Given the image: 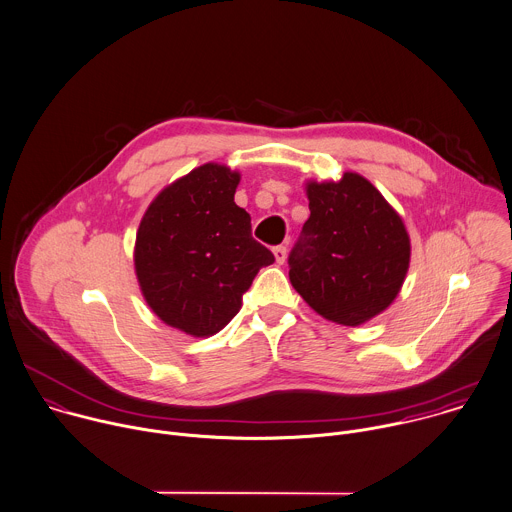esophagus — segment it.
<instances>
[{
	"label": "esophagus",
	"mask_w": 512,
	"mask_h": 512,
	"mask_svg": "<svg viewBox=\"0 0 512 512\" xmlns=\"http://www.w3.org/2000/svg\"><path fill=\"white\" fill-rule=\"evenodd\" d=\"M272 252H274V258H276V262H278V264H284V262H286V256H288L286 246H274V248H272Z\"/></svg>",
	"instance_id": "obj_1"
}]
</instances>
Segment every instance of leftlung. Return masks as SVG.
Here are the masks:
<instances>
[{"instance_id": "1", "label": "left lung", "mask_w": 512, "mask_h": 512, "mask_svg": "<svg viewBox=\"0 0 512 512\" xmlns=\"http://www.w3.org/2000/svg\"><path fill=\"white\" fill-rule=\"evenodd\" d=\"M310 218L288 266L296 292L326 320L358 326L386 310L402 288L410 240L402 218L362 176L308 182Z\"/></svg>"}]
</instances>
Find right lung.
Here are the masks:
<instances>
[{
  "label": "right lung",
  "mask_w": 512,
  "mask_h": 512,
  "mask_svg": "<svg viewBox=\"0 0 512 512\" xmlns=\"http://www.w3.org/2000/svg\"><path fill=\"white\" fill-rule=\"evenodd\" d=\"M238 182V172L204 164L162 190L138 228L142 294L166 324L192 336L220 332L260 268L274 262L234 202Z\"/></svg>",
  "instance_id": "obj_1"
}]
</instances>
